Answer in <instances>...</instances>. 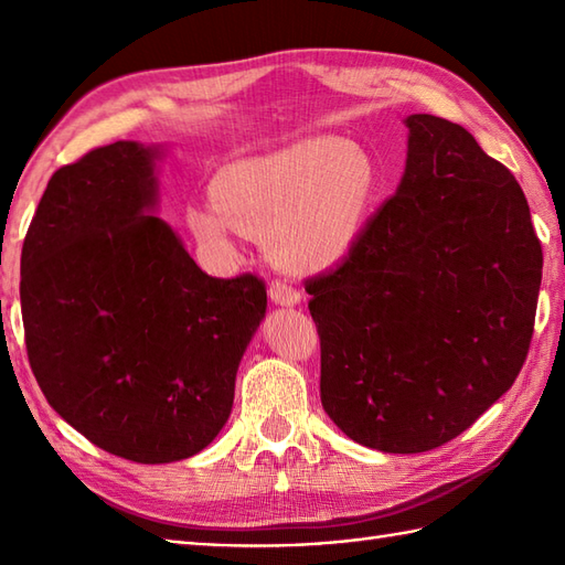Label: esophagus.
Returning <instances> with one entry per match:
<instances>
[{"instance_id": "34e87169", "label": "esophagus", "mask_w": 565, "mask_h": 565, "mask_svg": "<svg viewBox=\"0 0 565 565\" xmlns=\"http://www.w3.org/2000/svg\"><path fill=\"white\" fill-rule=\"evenodd\" d=\"M269 296H271V301L279 303V306H296V303H301V291H298L296 286L286 284V281H274V284L269 286Z\"/></svg>"}]
</instances>
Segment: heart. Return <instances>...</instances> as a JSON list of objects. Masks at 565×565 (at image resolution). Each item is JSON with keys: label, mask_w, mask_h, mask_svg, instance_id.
Segmentation results:
<instances>
[{"label": "heart", "mask_w": 565, "mask_h": 565, "mask_svg": "<svg viewBox=\"0 0 565 565\" xmlns=\"http://www.w3.org/2000/svg\"><path fill=\"white\" fill-rule=\"evenodd\" d=\"M376 194L379 172L366 152L338 136H313L223 167L213 203L191 206L186 223L223 257L233 255L237 231L264 237L279 267L316 274L362 243Z\"/></svg>", "instance_id": "1"}]
</instances>
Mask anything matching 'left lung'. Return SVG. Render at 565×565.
Wrapping results in <instances>:
<instances>
[{
	"mask_svg": "<svg viewBox=\"0 0 565 565\" xmlns=\"http://www.w3.org/2000/svg\"><path fill=\"white\" fill-rule=\"evenodd\" d=\"M401 186L338 269L310 281L320 401L347 437L386 454L437 449L518 379L542 243L505 164L459 124L405 118Z\"/></svg>",
	"mask_w": 565,
	"mask_h": 565,
	"instance_id": "obj_1",
	"label": "left lung"
}]
</instances>
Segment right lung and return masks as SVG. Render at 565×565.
<instances>
[{
	"label": "right lung",
	"mask_w": 565,
	"mask_h": 565,
	"mask_svg": "<svg viewBox=\"0 0 565 565\" xmlns=\"http://www.w3.org/2000/svg\"><path fill=\"white\" fill-rule=\"evenodd\" d=\"M158 158L118 140L60 167L21 249L23 338L45 401L136 463L209 447L267 313L259 276H209L152 215Z\"/></svg>",
	"instance_id": "obj_1"
}]
</instances>
